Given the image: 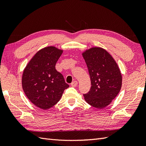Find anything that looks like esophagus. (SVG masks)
<instances>
[{
  "label": "esophagus",
  "mask_w": 146,
  "mask_h": 146,
  "mask_svg": "<svg viewBox=\"0 0 146 146\" xmlns=\"http://www.w3.org/2000/svg\"><path fill=\"white\" fill-rule=\"evenodd\" d=\"M78 84V82L77 81H73L71 83H70V85H71L72 87H76Z\"/></svg>",
  "instance_id": "1"
}]
</instances>
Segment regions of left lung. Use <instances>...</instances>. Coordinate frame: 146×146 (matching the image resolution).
<instances>
[{
  "mask_svg": "<svg viewBox=\"0 0 146 146\" xmlns=\"http://www.w3.org/2000/svg\"><path fill=\"white\" fill-rule=\"evenodd\" d=\"M90 74L91 87L83 94L86 102L96 108L108 106L122 86V75L111 55L101 47H92L82 54Z\"/></svg>",
  "mask_w": 146,
  "mask_h": 146,
  "instance_id": "1",
  "label": "left lung"
}]
</instances>
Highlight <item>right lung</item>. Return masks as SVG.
I'll use <instances>...</instances> for the list:
<instances>
[{"instance_id":"right-lung-1","label":"right lung","mask_w":146,"mask_h":146,"mask_svg":"<svg viewBox=\"0 0 146 146\" xmlns=\"http://www.w3.org/2000/svg\"><path fill=\"white\" fill-rule=\"evenodd\" d=\"M63 50L54 46L42 48L26 66L22 78L23 89L30 102L42 110L54 106L69 87L55 64Z\"/></svg>"}]
</instances>
